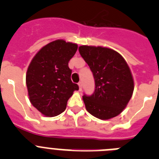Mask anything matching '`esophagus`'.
I'll return each mask as SVG.
<instances>
[{
  "instance_id": "obj_1",
  "label": "esophagus",
  "mask_w": 159,
  "mask_h": 159,
  "mask_svg": "<svg viewBox=\"0 0 159 159\" xmlns=\"http://www.w3.org/2000/svg\"><path fill=\"white\" fill-rule=\"evenodd\" d=\"M78 85H79V87H80V90H81V89H82L83 84H82V82H81V81H80V82L78 83Z\"/></svg>"
}]
</instances>
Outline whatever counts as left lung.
<instances>
[{"label":"left lung","mask_w":159,"mask_h":159,"mask_svg":"<svg viewBox=\"0 0 159 159\" xmlns=\"http://www.w3.org/2000/svg\"><path fill=\"white\" fill-rule=\"evenodd\" d=\"M79 52L95 79L94 93L83 96L87 111L102 120L119 116L134 91V80L126 60L108 48L83 45Z\"/></svg>","instance_id":"8db88e82"}]
</instances>
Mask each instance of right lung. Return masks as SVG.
<instances>
[{
    "mask_svg": "<svg viewBox=\"0 0 159 159\" xmlns=\"http://www.w3.org/2000/svg\"><path fill=\"white\" fill-rule=\"evenodd\" d=\"M76 43L57 40L43 46L31 61L26 74L29 100L43 116L54 117L64 111L67 100L79 90L71 82L68 62Z\"/></svg>",
    "mask_w": 159,
    "mask_h": 159,
    "instance_id": "obj_1",
    "label": "right lung"
}]
</instances>
